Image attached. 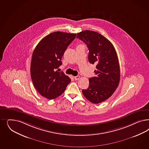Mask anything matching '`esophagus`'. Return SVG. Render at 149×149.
Wrapping results in <instances>:
<instances>
[{
    "mask_svg": "<svg viewBox=\"0 0 149 149\" xmlns=\"http://www.w3.org/2000/svg\"><path fill=\"white\" fill-rule=\"evenodd\" d=\"M79 78H80L79 76H77L74 77V79L76 81H77V80H78V79H79Z\"/></svg>",
    "mask_w": 149,
    "mask_h": 149,
    "instance_id": "1",
    "label": "esophagus"
}]
</instances>
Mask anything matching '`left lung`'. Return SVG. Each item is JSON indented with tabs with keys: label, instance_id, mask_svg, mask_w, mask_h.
I'll list each match as a JSON object with an SVG mask.
<instances>
[{
	"label": "left lung",
	"instance_id": "obj_1",
	"mask_svg": "<svg viewBox=\"0 0 149 149\" xmlns=\"http://www.w3.org/2000/svg\"><path fill=\"white\" fill-rule=\"evenodd\" d=\"M77 38L86 44L89 63L96 65L95 76L89 79V87L82 90L83 94L93 104L100 103L113 94L120 83V69L115 49L110 41L94 31H82L77 33Z\"/></svg>",
	"mask_w": 149,
	"mask_h": 149
}]
</instances>
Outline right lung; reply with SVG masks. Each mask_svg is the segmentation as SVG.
Here are the masks:
<instances>
[{
  "label": "right lung",
  "mask_w": 149,
  "mask_h": 149,
  "mask_svg": "<svg viewBox=\"0 0 149 149\" xmlns=\"http://www.w3.org/2000/svg\"><path fill=\"white\" fill-rule=\"evenodd\" d=\"M76 34L55 32L42 39L34 50L31 63V76L39 93L52 100L61 95L71 79L56 70L61 58Z\"/></svg>",
  "instance_id": "obj_1"
}]
</instances>
